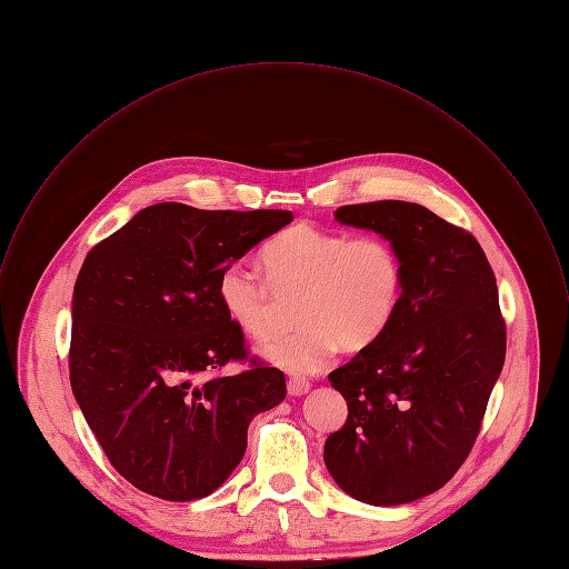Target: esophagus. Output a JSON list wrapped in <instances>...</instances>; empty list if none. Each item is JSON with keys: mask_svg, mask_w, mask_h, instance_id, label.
Listing matches in <instances>:
<instances>
[{"mask_svg": "<svg viewBox=\"0 0 569 569\" xmlns=\"http://www.w3.org/2000/svg\"><path fill=\"white\" fill-rule=\"evenodd\" d=\"M309 388H311V383H309L307 379L291 378L287 381V390H289V395H293V397H300V395L309 392Z\"/></svg>", "mask_w": 569, "mask_h": 569, "instance_id": "obj_1", "label": "esophagus"}]
</instances>
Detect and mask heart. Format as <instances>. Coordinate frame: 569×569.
I'll return each mask as SVG.
<instances>
[{"mask_svg":"<svg viewBox=\"0 0 569 569\" xmlns=\"http://www.w3.org/2000/svg\"><path fill=\"white\" fill-rule=\"evenodd\" d=\"M262 280L229 264L218 276V302L233 327L253 342L278 331L280 302L296 300L291 336L264 356L289 373L320 371L342 347L362 351L378 342L403 296V262L392 240L367 233L293 224L258 251Z\"/></svg>","mask_w":569,"mask_h":569,"instance_id":"1","label":"heart"}]
</instances>
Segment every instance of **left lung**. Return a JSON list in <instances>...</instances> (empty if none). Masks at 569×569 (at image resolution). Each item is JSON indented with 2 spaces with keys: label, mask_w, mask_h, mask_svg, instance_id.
I'll return each mask as SVG.
<instances>
[{
  "label": "left lung",
  "mask_w": 569,
  "mask_h": 569,
  "mask_svg": "<svg viewBox=\"0 0 569 569\" xmlns=\"http://www.w3.org/2000/svg\"><path fill=\"white\" fill-rule=\"evenodd\" d=\"M336 220L395 242L403 296L378 342L329 376L349 415L325 463L353 499L399 506L439 490L475 446L506 360L497 280L477 238L423 204H345Z\"/></svg>",
  "instance_id": "8db88e82"
}]
</instances>
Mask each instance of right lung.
<instances>
[{
  "mask_svg": "<svg viewBox=\"0 0 569 569\" xmlns=\"http://www.w3.org/2000/svg\"><path fill=\"white\" fill-rule=\"evenodd\" d=\"M284 209L159 202L94 244L74 282L70 383L114 470L166 499L211 495L240 463L247 428L287 395L249 360L218 302V276L291 222Z\"/></svg>",
  "mask_w": 569,
  "mask_h": 569,
  "instance_id": "1",
  "label": "right lung"
}]
</instances>
